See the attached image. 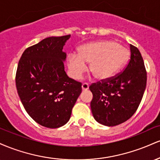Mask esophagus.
I'll list each match as a JSON object with an SVG mask.
<instances>
[{
	"mask_svg": "<svg viewBox=\"0 0 160 160\" xmlns=\"http://www.w3.org/2000/svg\"><path fill=\"white\" fill-rule=\"evenodd\" d=\"M89 89V84L86 83V82H84V83H82V89L83 91H86L87 90V89Z\"/></svg>",
	"mask_w": 160,
	"mask_h": 160,
	"instance_id": "obj_1",
	"label": "esophagus"
}]
</instances>
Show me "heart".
<instances>
[{
  "instance_id": "heart-1",
  "label": "heart",
  "mask_w": 160,
  "mask_h": 160,
  "mask_svg": "<svg viewBox=\"0 0 160 160\" xmlns=\"http://www.w3.org/2000/svg\"><path fill=\"white\" fill-rule=\"evenodd\" d=\"M129 52L126 47L113 40H101L81 46L78 54L70 53L68 68L71 77L78 79L85 72L89 62V70L98 80H108L126 65Z\"/></svg>"
}]
</instances>
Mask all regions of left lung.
<instances>
[{
  "instance_id": "1",
  "label": "left lung",
  "mask_w": 160,
  "mask_h": 160,
  "mask_svg": "<svg viewBox=\"0 0 160 160\" xmlns=\"http://www.w3.org/2000/svg\"><path fill=\"white\" fill-rule=\"evenodd\" d=\"M131 56L120 74L104 81L92 83L90 106L95 120L107 126H114L128 120L135 113L144 95L147 72L137 47L130 44Z\"/></svg>"
}]
</instances>
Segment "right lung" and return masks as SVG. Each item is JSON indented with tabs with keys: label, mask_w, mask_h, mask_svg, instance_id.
<instances>
[{
	"label": "right lung",
	"mask_w": 160,
	"mask_h": 160,
	"mask_svg": "<svg viewBox=\"0 0 160 160\" xmlns=\"http://www.w3.org/2000/svg\"><path fill=\"white\" fill-rule=\"evenodd\" d=\"M71 35L49 37L24 51L18 64L16 85L28 115L38 124L59 128L70 120L82 92L81 82L65 71L62 51Z\"/></svg>",
	"instance_id": "add662e5"
}]
</instances>
